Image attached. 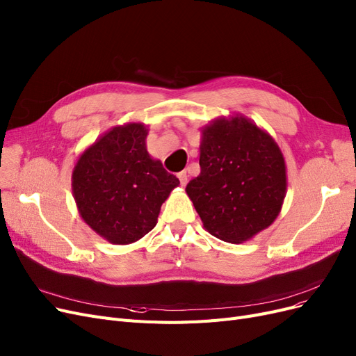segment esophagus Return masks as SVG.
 Masks as SVG:
<instances>
[{
  "instance_id": "34e87169",
  "label": "esophagus",
  "mask_w": 356,
  "mask_h": 356,
  "mask_svg": "<svg viewBox=\"0 0 356 356\" xmlns=\"http://www.w3.org/2000/svg\"><path fill=\"white\" fill-rule=\"evenodd\" d=\"M177 177H179V180H180V185L185 186L186 183H188V175H186V171H180V173L177 175Z\"/></svg>"
}]
</instances>
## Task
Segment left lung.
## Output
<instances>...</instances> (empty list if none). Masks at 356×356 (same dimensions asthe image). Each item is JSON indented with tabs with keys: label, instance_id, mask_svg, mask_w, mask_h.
I'll list each match as a JSON object with an SVG mask.
<instances>
[{
	"label": "left lung",
	"instance_id": "left-lung-1",
	"mask_svg": "<svg viewBox=\"0 0 356 356\" xmlns=\"http://www.w3.org/2000/svg\"><path fill=\"white\" fill-rule=\"evenodd\" d=\"M201 134V175L188 183L186 193L208 233L243 243L282 211L284 156L268 131L242 114L218 117Z\"/></svg>",
	"mask_w": 356,
	"mask_h": 356
}]
</instances>
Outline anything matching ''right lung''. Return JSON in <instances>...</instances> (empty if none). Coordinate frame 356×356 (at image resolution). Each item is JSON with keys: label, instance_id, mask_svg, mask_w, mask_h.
<instances>
[{"label": "right lung", "instance_id": "add662e5", "mask_svg": "<svg viewBox=\"0 0 356 356\" xmlns=\"http://www.w3.org/2000/svg\"><path fill=\"white\" fill-rule=\"evenodd\" d=\"M143 123L115 126L81 154L72 191L82 220L102 239L129 245L151 232L163 202L180 185L147 151Z\"/></svg>", "mask_w": 356, "mask_h": 356}]
</instances>
